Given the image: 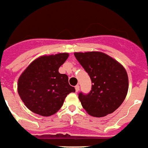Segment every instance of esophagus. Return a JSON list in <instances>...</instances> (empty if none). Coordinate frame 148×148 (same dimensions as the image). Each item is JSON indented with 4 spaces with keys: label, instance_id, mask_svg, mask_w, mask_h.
I'll return each instance as SVG.
<instances>
[{
    "label": "esophagus",
    "instance_id": "34e87169",
    "mask_svg": "<svg viewBox=\"0 0 148 148\" xmlns=\"http://www.w3.org/2000/svg\"><path fill=\"white\" fill-rule=\"evenodd\" d=\"M75 91H76V92H78V91L79 90V85H76V86H75Z\"/></svg>",
    "mask_w": 148,
    "mask_h": 148
}]
</instances>
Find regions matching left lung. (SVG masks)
Returning <instances> with one entry per match:
<instances>
[{
	"label": "left lung",
	"instance_id": "obj_1",
	"mask_svg": "<svg viewBox=\"0 0 148 148\" xmlns=\"http://www.w3.org/2000/svg\"><path fill=\"white\" fill-rule=\"evenodd\" d=\"M74 55L92 82L89 94H79L83 108L94 117H103L115 112L128 91V75L125 69L101 52H78Z\"/></svg>",
	"mask_w": 148,
	"mask_h": 148
}]
</instances>
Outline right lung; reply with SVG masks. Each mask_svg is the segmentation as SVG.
I'll return each instance as SVG.
<instances>
[{"label": "right lung", "mask_w": 148, "mask_h": 148, "mask_svg": "<svg viewBox=\"0 0 148 148\" xmlns=\"http://www.w3.org/2000/svg\"><path fill=\"white\" fill-rule=\"evenodd\" d=\"M69 57L67 53L41 56L33 61L20 75L18 92L29 109L42 116H50L61 108L73 86L66 74L58 69Z\"/></svg>", "instance_id": "1"}]
</instances>
